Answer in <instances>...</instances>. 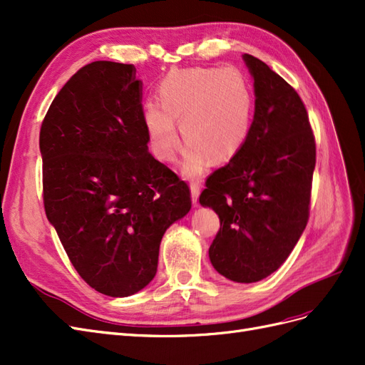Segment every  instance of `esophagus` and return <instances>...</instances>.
<instances>
[{
	"instance_id": "34e87169",
	"label": "esophagus",
	"mask_w": 365,
	"mask_h": 365,
	"mask_svg": "<svg viewBox=\"0 0 365 365\" xmlns=\"http://www.w3.org/2000/svg\"><path fill=\"white\" fill-rule=\"evenodd\" d=\"M200 193H201L200 182H192L190 184V195H192V201H193L195 205L197 202V197H200Z\"/></svg>"
}]
</instances>
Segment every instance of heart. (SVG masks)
Returning <instances> with one entry per match:
<instances>
[{
	"label": "heart",
	"mask_w": 365,
	"mask_h": 365,
	"mask_svg": "<svg viewBox=\"0 0 365 365\" xmlns=\"http://www.w3.org/2000/svg\"><path fill=\"white\" fill-rule=\"evenodd\" d=\"M252 91L235 67H197L169 73L158 86V103L143 106L149 149L160 161H173L180 146L178 129L187 141L181 169L201 175L212 157L233 158L248 138L252 121Z\"/></svg>",
	"instance_id": "1"
}]
</instances>
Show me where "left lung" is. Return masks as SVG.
<instances>
[{"mask_svg": "<svg viewBox=\"0 0 365 365\" xmlns=\"http://www.w3.org/2000/svg\"><path fill=\"white\" fill-rule=\"evenodd\" d=\"M254 79L247 141L207 178L200 196L220 228L210 245L213 268L237 283L259 282L288 259L306 228L315 169V138L304 103L283 77L244 54Z\"/></svg>", "mask_w": 365, "mask_h": 365, "instance_id": "8db88e82", "label": "left lung"}]
</instances>
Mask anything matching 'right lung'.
<instances>
[{"label": "right lung", "mask_w": 365, "mask_h": 365, "mask_svg": "<svg viewBox=\"0 0 365 365\" xmlns=\"http://www.w3.org/2000/svg\"><path fill=\"white\" fill-rule=\"evenodd\" d=\"M141 91L134 65L88 63L39 134L47 219L81 277L109 297L152 282L165 230L192 208L189 185L149 153Z\"/></svg>", "instance_id": "1"}]
</instances>
